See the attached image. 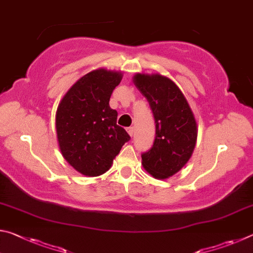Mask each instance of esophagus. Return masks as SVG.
<instances>
[{
    "label": "esophagus",
    "instance_id": "1",
    "mask_svg": "<svg viewBox=\"0 0 253 253\" xmlns=\"http://www.w3.org/2000/svg\"><path fill=\"white\" fill-rule=\"evenodd\" d=\"M127 132H128V134H129V136H132V135H134V127H129V128H127Z\"/></svg>",
    "mask_w": 253,
    "mask_h": 253
}]
</instances>
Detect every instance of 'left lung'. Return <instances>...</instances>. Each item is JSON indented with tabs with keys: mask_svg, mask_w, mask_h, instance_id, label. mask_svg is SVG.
I'll use <instances>...</instances> for the list:
<instances>
[{
	"mask_svg": "<svg viewBox=\"0 0 253 253\" xmlns=\"http://www.w3.org/2000/svg\"><path fill=\"white\" fill-rule=\"evenodd\" d=\"M132 81L149 102L156 124L155 140L142 154V165L155 178H169L193 154L198 138L194 114L181 89L168 77L136 74Z\"/></svg>",
	"mask_w": 253,
	"mask_h": 253,
	"instance_id": "obj_1",
	"label": "left lung"
}]
</instances>
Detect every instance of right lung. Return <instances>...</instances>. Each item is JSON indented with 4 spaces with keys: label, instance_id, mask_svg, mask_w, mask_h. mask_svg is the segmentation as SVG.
<instances>
[{
    "label": "right lung",
    "instance_id": "1",
    "mask_svg": "<svg viewBox=\"0 0 253 253\" xmlns=\"http://www.w3.org/2000/svg\"><path fill=\"white\" fill-rule=\"evenodd\" d=\"M122 79V71L92 70L72 85L58 106L55 129L60 152L85 176L106 173L130 139L117 125V111L109 106L111 93Z\"/></svg>",
    "mask_w": 253,
    "mask_h": 253
}]
</instances>
